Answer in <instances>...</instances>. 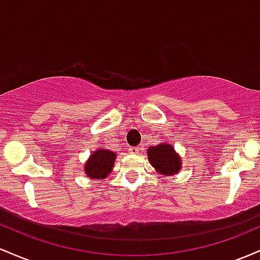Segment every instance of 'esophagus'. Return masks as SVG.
I'll return each mask as SVG.
<instances>
[{
	"label": "esophagus",
	"instance_id": "34e87169",
	"mask_svg": "<svg viewBox=\"0 0 260 260\" xmlns=\"http://www.w3.org/2000/svg\"><path fill=\"white\" fill-rule=\"evenodd\" d=\"M129 151H130V153H133V154H138V153H139V151H140V148H139V147H130V148H129Z\"/></svg>",
	"mask_w": 260,
	"mask_h": 260
}]
</instances>
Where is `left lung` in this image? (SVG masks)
<instances>
[{
  "label": "left lung",
  "instance_id": "1",
  "mask_svg": "<svg viewBox=\"0 0 260 260\" xmlns=\"http://www.w3.org/2000/svg\"><path fill=\"white\" fill-rule=\"evenodd\" d=\"M147 156L151 165L161 174L171 176L179 172V169L182 168V161L174 152V148L168 144L150 147L147 150Z\"/></svg>",
  "mask_w": 260,
  "mask_h": 260
}]
</instances>
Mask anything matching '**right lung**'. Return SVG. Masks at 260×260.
I'll use <instances>...</instances> for the list:
<instances>
[{
	"label": "right lung",
	"mask_w": 260,
	"mask_h": 260,
	"mask_svg": "<svg viewBox=\"0 0 260 260\" xmlns=\"http://www.w3.org/2000/svg\"><path fill=\"white\" fill-rule=\"evenodd\" d=\"M115 161V153L113 151L98 150L92 154L91 158L84 166V171L89 178L94 179H103L106 178L109 172L112 171L113 165Z\"/></svg>",
	"instance_id": "obj_1"
}]
</instances>
